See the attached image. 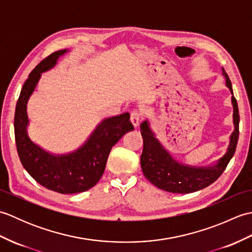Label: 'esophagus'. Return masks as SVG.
Instances as JSON below:
<instances>
[{"label": "esophagus", "mask_w": 252, "mask_h": 252, "mask_svg": "<svg viewBox=\"0 0 252 252\" xmlns=\"http://www.w3.org/2000/svg\"><path fill=\"white\" fill-rule=\"evenodd\" d=\"M141 119H142V114L140 111H137V110H134V111H132L131 112V116H130V120H131V122H132V125L134 126L135 127L140 125V121H141Z\"/></svg>", "instance_id": "esophagus-1"}]
</instances>
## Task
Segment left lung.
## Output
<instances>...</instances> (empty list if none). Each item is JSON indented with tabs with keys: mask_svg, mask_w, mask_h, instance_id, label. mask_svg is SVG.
Masks as SVG:
<instances>
[{
	"mask_svg": "<svg viewBox=\"0 0 252 252\" xmlns=\"http://www.w3.org/2000/svg\"><path fill=\"white\" fill-rule=\"evenodd\" d=\"M223 74L226 79L227 88L233 94L232 83L227 73L222 68ZM234 107V125L235 130L231 135L227 153L219 160L213 167L194 168L181 164L170 156V154L161 146V144L155 137L147 121L141 125L144 147L141 155V167L146 179L160 189L178 194H189L212 184L226 169L229 160L236 151L239 135V111L237 100L232 96Z\"/></svg>",
	"mask_w": 252,
	"mask_h": 252,
	"instance_id": "left-lung-1",
	"label": "left lung"
}]
</instances>
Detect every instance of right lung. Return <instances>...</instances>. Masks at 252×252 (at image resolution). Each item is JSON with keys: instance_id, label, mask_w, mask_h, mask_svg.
I'll return each instance as SVG.
<instances>
[{"instance_id": "obj_1", "label": "right lung", "mask_w": 252, "mask_h": 252, "mask_svg": "<svg viewBox=\"0 0 252 252\" xmlns=\"http://www.w3.org/2000/svg\"><path fill=\"white\" fill-rule=\"evenodd\" d=\"M67 50L52 53L29 74L17 100L14 118L15 141L21 164L37 183L61 194H76L88 190L103 175L112 146L134 130L130 114L126 112L108 118L98 125L88 142L78 151L63 156H54L30 141L27 134V101L33 92L41 72L55 65L58 57Z\"/></svg>"}]
</instances>
